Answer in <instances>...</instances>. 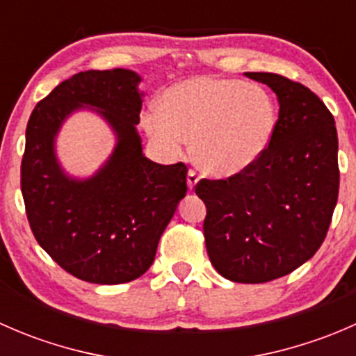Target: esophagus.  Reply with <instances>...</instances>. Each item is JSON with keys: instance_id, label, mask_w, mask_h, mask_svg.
<instances>
[{"instance_id": "1", "label": "esophagus", "mask_w": 356, "mask_h": 356, "mask_svg": "<svg viewBox=\"0 0 356 356\" xmlns=\"http://www.w3.org/2000/svg\"><path fill=\"white\" fill-rule=\"evenodd\" d=\"M200 181V174L196 170H193V168H189V172H188V186H189V189H195V186H196V182Z\"/></svg>"}]
</instances>
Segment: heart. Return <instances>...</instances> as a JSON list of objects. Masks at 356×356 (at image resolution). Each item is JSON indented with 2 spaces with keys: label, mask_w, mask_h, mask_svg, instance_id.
Returning a JSON list of instances; mask_svg holds the SVG:
<instances>
[{
  "label": "heart",
  "mask_w": 356,
  "mask_h": 356,
  "mask_svg": "<svg viewBox=\"0 0 356 356\" xmlns=\"http://www.w3.org/2000/svg\"><path fill=\"white\" fill-rule=\"evenodd\" d=\"M277 108L267 89L238 79L191 77L163 92L160 108L143 113L148 134L170 155L195 138V158L217 175L253 165L274 136Z\"/></svg>",
  "instance_id": "obj_1"
}]
</instances>
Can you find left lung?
Wrapping results in <instances>:
<instances>
[{"instance_id":"obj_1","label":"left lung","mask_w":356,"mask_h":356,"mask_svg":"<svg viewBox=\"0 0 356 356\" xmlns=\"http://www.w3.org/2000/svg\"><path fill=\"white\" fill-rule=\"evenodd\" d=\"M277 95L270 145L227 179H201L204 245L225 279L260 284L288 275L324 243L339 193L337 132L307 86L270 72H246Z\"/></svg>"}]
</instances>
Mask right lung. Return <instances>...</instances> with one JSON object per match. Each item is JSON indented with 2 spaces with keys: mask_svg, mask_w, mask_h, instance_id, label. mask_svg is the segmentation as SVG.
<instances>
[{
  "mask_svg": "<svg viewBox=\"0 0 356 356\" xmlns=\"http://www.w3.org/2000/svg\"><path fill=\"white\" fill-rule=\"evenodd\" d=\"M139 81L125 68L79 72L35 105L25 131L20 186L32 234L63 270L92 284L141 277L188 191L182 161L160 165L143 155L136 132L143 103ZM82 104L99 108L119 145L95 178L72 181L56 163L52 139L65 117Z\"/></svg>",
  "mask_w": 356,
  "mask_h": 356,
  "instance_id": "1",
  "label": "right lung"
}]
</instances>
